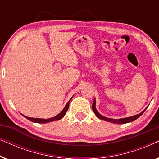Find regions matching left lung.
<instances>
[{"instance_id":"obj_1","label":"left lung","mask_w":159,"mask_h":159,"mask_svg":"<svg viewBox=\"0 0 159 159\" xmlns=\"http://www.w3.org/2000/svg\"><path fill=\"white\" fill-rule=\"evenodd\" d=\"M92 108H93V112L95 113V114L96 115V116L98 118L100 119H102V120H104V121H109V122H111V123H115V124H126V123H128V122H131V121H133L135 120L138 118V117H140L141 115H142L143 113L145 110H146V108L143 111L142 113H140V114H137V115H134L133 116H130V117H127V118H124V119H109V118H106V117L102 116L99 114L98 112L97 111L96 108H95V100L94 99V101H93V105H92Z\"/></svg>"}]
</instances>
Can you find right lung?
Instances as JSON below:
<instances>
[{
	"label": "right lung",
	"instance_id": "right-lung-1",
	"mask_svg": "<svg viewBox=\"0 0 159 159\" xmlns=\"http://www.w3.org/2000/svg\"><path fill=\"white\" fill-rule=\"evenodd\" d=\"M70 99V101H71ZM69 101L68 103H66V106H65L64 109L60 113V114H58V115H56V116L54 117H52L51 119H38V118H31V117H28V116H23L25 117V118H27V119H29L30 121H32V122H35V123H47V122H50V121H56V120H59L61 118H63L65 116V114H66V113L67 111V110H68L69 108Z\"/></svg>",
	"mask_w": 159,
	"mask_h": 159
}]
</instances>
